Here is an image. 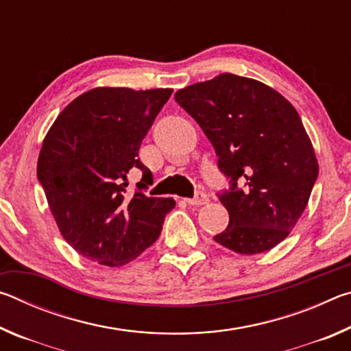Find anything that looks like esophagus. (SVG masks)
<instances>
[{
  "mask_svg": "<svg viewBox=\"0 0 351 351\" xmlns=\"http://www.w3.org/2000/svg\"><path fill=\"white\" fill-rule=\"evenodd\" d=\"M186 203L190 206H203L209 203V197L204 192H198L193 198H186Z\"/></svg>",
  "mask_w": 351,
  "mask_h": 351,
  "instance_id": "1",
  "label": "esophagus"
}]
</instances>
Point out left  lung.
I'll list each match as a JSON object with an SVG mask.
<instances>
[{
    "instance_id": "left-lung-1",
    "label": "left lung",
    "mask_w": 351,
    "mask_h": 351,
    "mask_svg": "<svg viewBox=\"0 0 351 351\" xmlns=\"http://www.w3.org/2000/svg\"><path fill=\"white\" fill-rule=\"evenodd\" d=\"M175 100L203 128L232 184L219 195L229 224L213 240L246 255L276 247L299 221L319 175L299 112L274 88L229 73L178 90Z\"/></svg>"
}]
</instances>
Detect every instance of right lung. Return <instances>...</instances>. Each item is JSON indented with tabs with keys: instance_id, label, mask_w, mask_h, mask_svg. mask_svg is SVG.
Instances as JSON below:
<instances>
[{
	"instance_id": "right-lung-1",
	"label": "right lung",
	"mask_w": 351,
	"mask_h": 351,
	"mask_svg": "<svg viewBox=\"0 0 351 351\" xmlns=\"http://www.w3.org/2000/svg\"><path fill=\"white\" fill-rule=\"evenodd\" d=\"M171 93L93 88L64 106L46 133L38 181L62 237L82 257L127 265L161 234L175 199L127 193V176L141 169L142 181L152 178L138 153Z\"/></svg>"
}]
</instances>
